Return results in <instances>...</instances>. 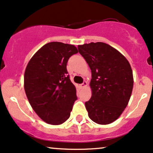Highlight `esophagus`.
<instances>
[{
  "label": "esophagus",
  "mask_w": 153,
  "mask_h": 153,
  "mask_svg": "<svg viewBox=\"0 0 153 153\" xmlns=\"http://www.w3.org/2000/svg\"><path fill=\"white\" fill-rule=\"evenodd\" d=\"M87 85V82H86V81H84V82H83L82 84L80 85V87L81 88H84V87H85Z\"/></svg>",
  "instance_id": "esophagus-1"
}]
</instances>
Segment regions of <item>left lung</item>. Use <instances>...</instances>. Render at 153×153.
<instances>
[{
	"instance_id": "1",
	"label": "left lung",
	"mask_w": 153,
	"mask_h": 153,
	"mask_svg": "<svg viewBox=\"0 0 153 153\" xmlns=\"http://www.w3.org/2000/svg\"><path fill=\"white\" fill-rule=\"evenodd\" d=\"M91 71V99L85 102L89 117L99 125L115 121L128 104L133 89V73L120 52L104 42L78 45Z\"/></svg>"
}]
</instances>
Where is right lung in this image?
I'll use <instances>...</instances> for the list:
<instances>
[{"label":"right lung","mask_w":153,"mask_h":153,"mask_svg":"<svg viewBox=\"0 0 153 153\" xmlns=\"http://www.w3.org/2000/svg\"><path fill=\"white\" fill-rule=\"evenodd\" d=\"M78 52L73 45L51 42L32 56L24 73V89L36 114L58 125L70 117L77 100L76 89L66 69L69 58Z\"/></svg>","instance_id":"add662e5"}]
</instances>
